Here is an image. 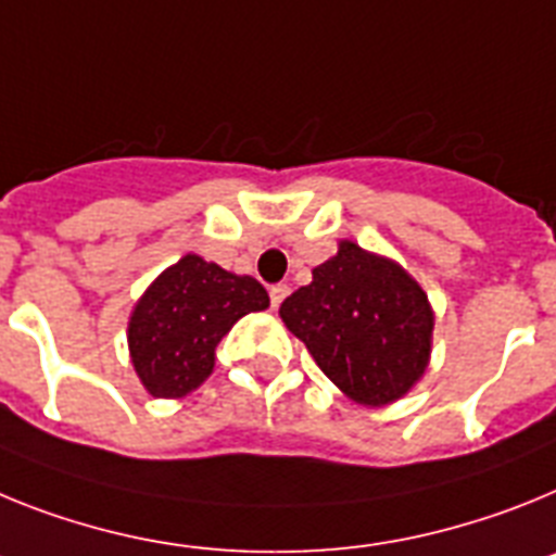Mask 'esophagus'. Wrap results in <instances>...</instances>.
Here are the masks:
<instances>
[{"label": "esophagus", "mask_w": 556, "mask_h": 556, "mask_svg": "<svg viewBox=\"0 0 556 556\" xmlns=\"http://www.w3.org/2000/svg\"><path fill=\"white\" fill-rule=\"evenodd\" d=\"M291 293V288L288 285H271V291H268V296H271V307L277 311L279 305H282V299Z\"/></svg>", "instance_id": "34e87169"}]
</instances>
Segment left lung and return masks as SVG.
<instances>
[{"label": "left lung", "mask_w": 556, "mask_h": 556, "mask_svg": "<svg viewBox=\"0 0 556 556\" xmlns=\"http://www.w3.org/2000/svg\"><path fill=\"white\" fill-rule=\"evenodd\" d=\"M279 316L318 369L369 408L412 392L431 361L428 293L403 265L352 240L313 268V282L285 299Z\"/></svg>", "instance_id": "left-lung-1"}]
</instances>
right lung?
<instances>
[{"label":"right lung","instance_id":"right-lung-1","mask_svg":"<svg viewBox=\"0 0 556 556\" xmlns=\"http://www.w3.org/2000/svg\"><path fill=\"white\" fill-rule=\"evenodd\" d=\"M268 307L254 277L224 271L185 254L159 274L128 321V350L139 380L153 397H185L215 366V346L245 313Z\"/></svg>","mask_w":556,"mask_h":556}]
</instances>
